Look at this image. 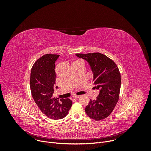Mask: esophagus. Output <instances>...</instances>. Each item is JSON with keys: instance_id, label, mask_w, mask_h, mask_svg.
<instances>
[{"instance_id": "1", "label": "esophagus", "mask_w": 151, "mask_h": 151, "mask_svg": "<svg viewBox=\"0 0 151 151\" xmlns=\"http://www.w3.org/2000/svg\"><path fill=\"white\" fill-rule=\"evenodd\" d=\"M80 96H77V95H75V96H73V97L74 98V99H78V98H79Z\"/></svg>"}]
</instances>
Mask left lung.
<instances>
[{
	"instance_id": "1",
	"label": "left lung",
	"mask_w": 151,
	"mask_h": 151,
	"mask_svg": "<svg viewBox=\"0 0 151 151\" xmlns=\"http://www.w3.org/2000/svg\"><path fill=\"white\" fill-rule=\"evenodd\" d=\"M76 55L88 62L94 75V88L100 90L96 100H90L86 106L85 112L96 121L105 119L112 112L119 100L121 83L119 69L112 60L100 52Z\"/></svg>"
}]
</instances>
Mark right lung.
I'll return each mask as SVG.
<instances>
[{"label":"right lung","mask_w":151,"mask_h":151,"mask_svg":"<svg viewBox=\"0 0 151 151\" xmlns=\"http://www.w3.org/2000/svg\"><path fill=\"white\" fill-rule=\"evenodd\" d=\"M59 56L48 54L37 59L31 69L30 79L34 101L42 112L52 119L65 117L72 105L69 99H61L59 101L52 97L56 77L55 62Z\"/></svg>","instance_id":"1"}]
</instances>
